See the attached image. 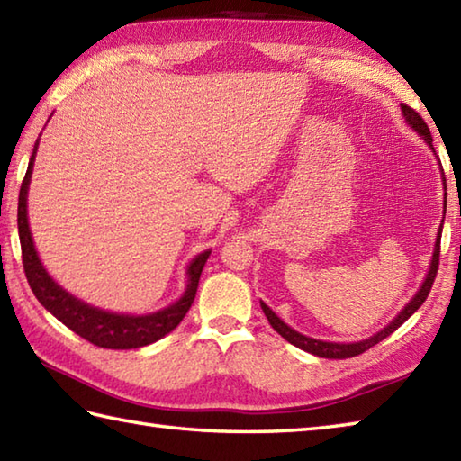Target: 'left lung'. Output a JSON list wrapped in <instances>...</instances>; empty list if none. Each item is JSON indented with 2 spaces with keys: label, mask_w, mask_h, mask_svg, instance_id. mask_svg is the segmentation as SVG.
<instances>
[{
  "label": "left lung",
  "mask_w": 461,
  "mask_h": 461,
  "mask_svg": "<svg viewBox=\"0 0 461 461\" xmlns=\"http://www.w3.org/2000/svg\"><path fill=\"white\" fill-rule=\"evenodd\" d=\"M402 113L405 117V122H408V125H411L413 130H416L423 140H426L428 146L431 148V133H429V128L428 123L423 122V117L416 112L411 110L410 105L402 104ZM434 149V148H431ZM446 182V179H444ZM439 240H441V228H439V233H438V240H436V248H434V256H431V264H429V272L426 276V279H423V284L420 287V292L411 297V302L405 305V308L398 313V318L390 321V326H385L382 331H377L375 336H372L369 339H362V341H356V344H336V341H321V339H313V338H308L303 336V333L292 330L287 323H284L282 320L277 318V315L267 308V305L261 302V310H264L267 321L272 323V328L282 336L284 339L290 341L292 346L300 348L303 351H308V354H313L318 357H328V359H346V357H354V356H359L364 354V351H367L369 348H374L375 344H380L382 339H385L390 333H393L395 330H398L402 323L410 318V315L416 312L420 305L426 302V297L431 290V285H434V279H436V274H438V266H439Z\"/></svg>",
  "instance_id": "8db88e82"
}]
</instances>
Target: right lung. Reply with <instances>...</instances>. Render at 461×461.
<instances>
[{"label": "right lung", "instance_id": "right-lung-1", "mask_svg": "<svg viewBox=\"0 0 461 461\" xmlns=\"http://www.w3.org/2000/svg\"><path fill=\"white\" fill-rule=\"evenodd\" d=\"M40 143L35 141L33 153L27 166L25 177L20 189V200H17V231H20L22 243V259L27 284H30L33 295L50 313L68 326L77 336L87 339L89 344L107 349H135L141 346H149L153 341L161 339L171 330L177 328V323L184 320L187 310L192 308L194 297L200 284L202 269L212 251H203L197 256L187 267V287L184 295L176 303L149 315H125L104 312L94 305L84 303L77 297L68 294L63 287L53 282L51 276L41 266L38 251H35L30 223H27V189L32 182V171L35 161V151Z\"/></svg>", "mask_w": 461, "mask_h": 461}]
</instances>
